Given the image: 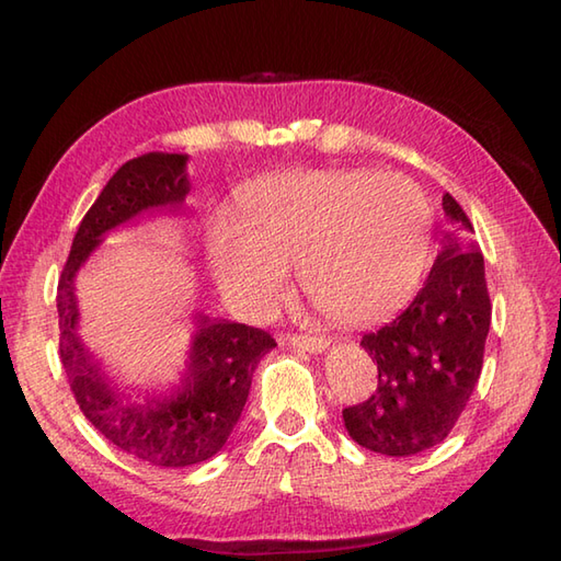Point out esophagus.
<instances>
[{"label": "esophagus", "instance_id": "obj_1", "mask_svg": "<svg viewBox=\"0 0 561 561\" xmlns=\"http://www.w3.org/2000/svg\"><path fill=\"white\" fill-rule=\"evenodd\" d=\"M289 344L298 351H310V354H320V351L328 348V340L316 334H289Z\"/></svg>", "mask_w": 561, "mask_h": 561}]
</instances>
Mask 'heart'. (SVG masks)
Here are the masks:
<instances>
[{
  "label": "heart",
  "mask_w": 561,
  "mask_h": 561,
  "mask_svg": "<svg viewBox=\"0 0 561 561\" xmlns=\"http://www.w3.org/2000/svg\"><path fill=\"white\" fill-rule=\"evenodd\" d=\"M433 210L423 188L375 169H312L257 181L239 221L217 219V277L257 298L298 270L308 301L344 324L380 320L413 294L427 263Z\"/></svg>",
  "instance_id": "obj_1"
}]
</instances>
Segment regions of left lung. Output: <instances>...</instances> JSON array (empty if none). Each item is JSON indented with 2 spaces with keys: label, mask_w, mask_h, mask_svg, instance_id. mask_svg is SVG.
<instances>
[{
  "label": "left lung",
  "mask_w": 561,
  "mask_h": 561,
  "mask_svg": "<svg viewBox=\"0 0 561 561\" xmlns=\"http://www.w3.org/2000/svg\"><path fill=\"white\" fill-rule=\"evenodd\" d=\"M442 251L409 308L360 346L377 363L368 401L342 411L348 435L387 457L439 445L457 425L483 370L492 306L473 225L447 193Z\"/></svg>",
  "instance_id": "obj_1"
}]
</instances>
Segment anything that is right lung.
<instances>
[{"label":"right lung","mask_w":561,"mask_h":561,"mask_svg":"<svg viewBox=\"0 0 561 561\" xmlns=\"http://www.w3.org/2000/svg\"><path fill=\"white\" fill-rule=\"evenodd\" d=\"M186 160L176 152H148L116 169L76 231L57 289L59 358L76 403L112 445L167 468L201 463L225 447L249 399L255 366L277 344L265 330L198 312L181 387L162 397L131 392L110 380L76 334L73 277L107 231L142 213L181 210L191 191Z\"/></svg>","instance_id":"right-lung-1"}]
</instances>
